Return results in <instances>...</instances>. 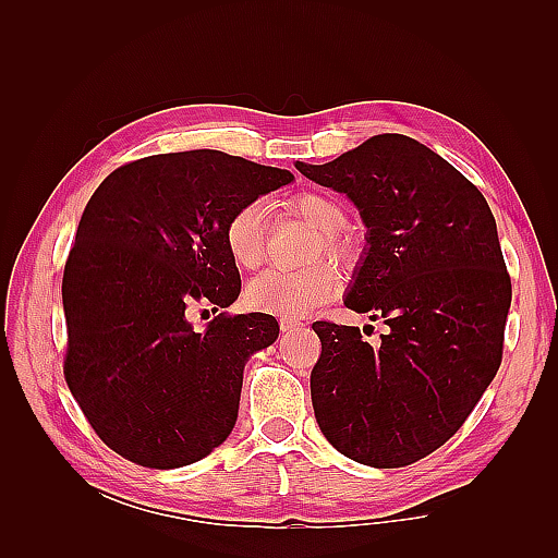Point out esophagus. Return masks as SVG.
Masks as SVG:
<instances>
[{
    "instance_id": "esophagus-1",
    "label": "esophagus",
    "mask_w": 558,
    "mask_h": 558,
    "mask_svg": "<svg viewBox=\"0 0 558 558\" xmlns=\"http://www.w3.org/2000/svg\"><path fill=\"white\" fill-rule=\"evenodd\" d=\"M279 326H281V330L283 332H293V330H300L302 328V320H298V318H281L279 320Z\"/></svg>"
}]
</instances>
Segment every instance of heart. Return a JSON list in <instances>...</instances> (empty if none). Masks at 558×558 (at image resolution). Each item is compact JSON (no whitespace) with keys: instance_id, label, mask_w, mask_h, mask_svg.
<instances>
[{"instance_id":"1","label":"heart","mask_w":558,"mask_h":558,"mask_svg":"<svg viewBox=\"0 0 558 558\" xmlns=\"http://www.w3.org/2000/svg\"><path fill=\"white\" fill-rule=\"evenodd\" d=\"M291 209L310 223L318 238L312 246V258L326 253L332 260L351 258V240L344 238L347 209L330 193L305 191L291 199ZM223 242L230 260L240 269H256L265 256V207L260 202H246L234 209L223 228ZM342 277L332 263L318 260L305 269H267L248 283L246 298L251 307L279 316H300L328 302Z\"/></svg>"}]
</instances>
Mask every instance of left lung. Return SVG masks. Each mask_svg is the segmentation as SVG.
<instances>
[{
	"mask_svg": "<svg viewBox=\"0 0 558 558\" xmlns=\"http://www.w3.org/2000/svg\"><path fill=\"white\" fill-rule=\"evenodd\" d=\"M295 167L361 209L369 248L344 305L388 326L369 347L359 328L314 320L318 428L363 465H412L456 435L500 367L512 281L496 218L475 183L404 134Z\"/></svg>",
	"mask_w": 558,
	"mask_h": 558,
	"instance_id": "obj_1",
	"label": "left lung"
}]
</instances>
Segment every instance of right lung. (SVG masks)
Wrapping results in <instances>:
<instances>
[{"mask_svg":"<svg viewBox=\"0 0 558 558\" xmlns=\"http://www.w3.org/2000/svg\"><path fill=\"white\" fill-rule=\"evenodd\" d=\"M293 174L223 150H183L113 170L81 216L64 263V379L88 424L123 459L191 465L221 445L240 412L244 363L277 340L275 316H214L242 279L228 256L230 214Z\"/></svg>","mask_w":558,"mask_h":558,"instance_id":"add662e5","label":"right lung"}]
</instances>
